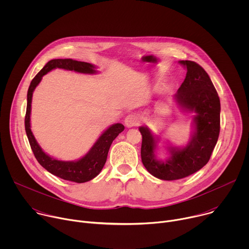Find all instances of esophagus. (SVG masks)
<instances>
[{
    "label": "esophagus",
    "mask_w": 249,
    "mask_h": 249,
    "mask_svg": "<svg viewBox=\"0 0 249 249\" xmlns=\"http://www.w3.org/2000/svg\"><path fill=\"white\" fill-rule=\"evenodd\" d=\"M140 122H141V119L136 114H129L128 116H126V118L124 120L125 126L128 127V128H132V127L138 126L140 124Z\"/></svg>",
    "instance_id": "1"
}]
</instances>
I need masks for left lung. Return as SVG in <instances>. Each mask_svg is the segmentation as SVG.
Returning a JSON list of instances; mask_svg holds the SVG:
<instances>
[{
    "mask_svg": "<svg viewBox=\"0 0 249 249\" xmlns=\"http://www.w3.org/2000/svg\"><path fill=\"white\" fill-rule=\"evenodd\" d=\"M186 70V77L173 96L178 107L188 113H194L192 134L185 147L168 144L169 157L160 160L156 149L160 138L147 126L139 130L143 137L141 158L146 169L162 180L184 178L209 161L220 134L221 103L218 92L206 71L193 61H178Z\"/></svg>",
    "mask_w": 249,
    "mask_h": 249,
    "instance_id": "left-lung-1",
    "label": "left lung"
}]
</instances>
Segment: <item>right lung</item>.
I'll return each instance as SVG.
<instances>
[{
    "label": "right lung",
    "mask_w": 249,
    "mask_h": 249,
    "mask_svg": "<svg viewBox=\"0 0 249 249\" xmlns=\"http://www.w3.org/2000/svg\"><path fill=\"white\" fill-rule=\"evenodd\" d=\"M59 68L68 71H74L82 74H96V67L90 63L75 61L72 59H53L49 61L40 72L31 81L27 91L26 114L24 119L25 132L29 141L31 150L37 161L50 173L60 177L62 179L84 183L93 179L103 168L106 159H107L109 148L113 140L124 130L121 123H116L106 129L96 140L90 150L81 159L77 160H60L47 155L37 143L31 129H30V113L31 101L33 91L42 80V77L50 71Z\"/></svg>",
    "instance_id": "add662e5"
}]
</instances>
